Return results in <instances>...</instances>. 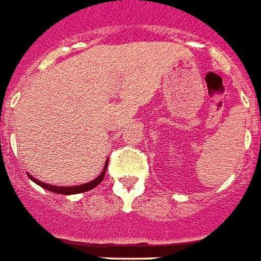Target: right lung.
<instances>
[{
  "mask_svg": "<svg viewBox=\"0 0 261 261\" xmlns=\"http://www.w3.org/2000/svg\"><path fill=\"white\" fill-rule=\"evenodd\" d=\"M107 166H108V160H107V163L104 166V170L101 171V174L98 175L97 178H94L90 182H86V184H80V186H71V187H59V186H51V184H46L43 181H39L38 178H35L32 175L28 173V177L33 181V182H36L38 186H40L42 188H45V190H49L51 193H56V194H63V195H71V194H80V193H86V191H90L92 190L94 187H97L102 178H104L105 171H107Z\"/></svg>",
  "mask_w": 261,
  "mask_h": 261,
  "instance_id": "add662e5",
  "label": "right lung"
}]
</instances>
